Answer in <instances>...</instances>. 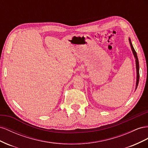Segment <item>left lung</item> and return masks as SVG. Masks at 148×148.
<instances>
[{
	"instance_id": "obj_1",
	"label": "left lung",
	"mask_w": 148,
	"mask_h": 148,
	"mask_svg": "<svg viewBox=\"0 0 148 148\" xmlns=\"http://www.w3.org/2000/svg\"><path fill=\"white\" fill-rule=\"evenodd\" d=\"M129 41H130V44L131 46V48H132V50L133 51V55L135 58V61H136V89L138 87V83H139V79H140V72H139V69H140V67H139V61H138V56H137V54L136 52L135 51V50L133 48V45L132 43V42H131V40L130 38H129Z\"/></svg>"
}]
</instances>
